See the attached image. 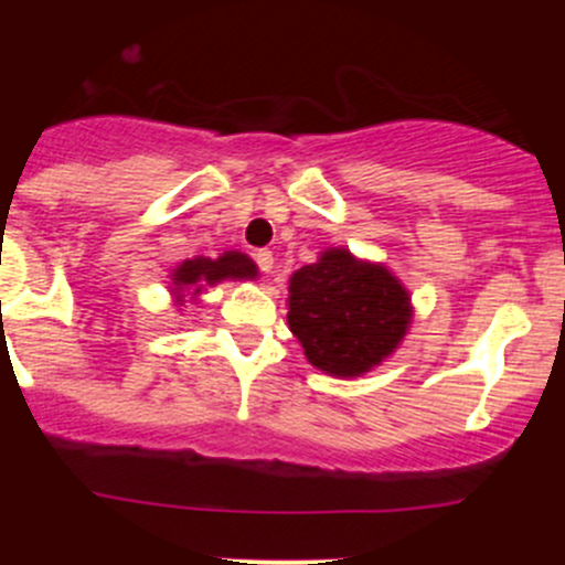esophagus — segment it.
I'll return each instance as SVG.
<instances>
[{
	"mask_svg": "<svg viewBox=\"0 0 565 565\" xmlns=\"http://www.w3.org/2000/svg\"><path fill=\"white\" fill-rule=\"evenodd\" d=\"M256 265H259L262 273H270L273 265H276V256H273V250H267V248L256 250Z\"/></svg>",
	"mask_w": 565,
	"mask_h": 565,
	"instance_id": "34e87169",
	"label": "esophagus"
}]
</instances>
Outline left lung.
<instances>
[{
	"mask_svg": "<svg viewBox=\"0 0 565 565\" xmlns=\"http://www.w3.org/2000/svg\"><path fill=\"white\" fill-rule=\"evenodd\" d=\"M287 322L303 355L339 380L383 366L413 324V298L383 262L324 248L289 278Z\"/></svg>",
	"mask_w": 565,
	"mask_h": 565,
	"instance_id": "obj_1",
	"label": "left lung"
}]
</instances>
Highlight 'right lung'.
<instances>
[{
  "instance_id": "obj_1",
  "label": "right lung",
  "mask_w": 565,
  "mask_h": 565,
  "mask_svg": "<svg viewBox=\"0 0 565 565\" xmlns=\"http://www.w3.org/2000/svg\"><path fill=\"white\" fill-rule=\"evenodd\" d=\"M254 259L243 250H224L221 256H193V259L180 262L169 273V292H172L174 306L199 303L202 292L207 287H215L221 281H248L256 278Z\"/></svg>"
}]
</instances>
